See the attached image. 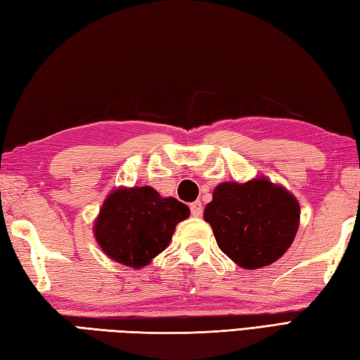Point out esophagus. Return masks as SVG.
I'll list each match as a JSON object with an SVG mask.
<instances>
[{
  "label": "esophagus",
  "instance_id": "34e87169",
  "mask_svg": "<svg viewBox=\"0 0 360 360\" xmlns=\"http://www.w3.org/2000/svg\"><path fill=\"white\" fill-rule=\"evenodd\" d=\"M189 208H191V214L195 216V218H199V216H200L202 212H203V207H202V202H200V200L193 202L191 205H189Z\"/></svg>",
  "mask_w": 360,
  "mask_h": 360
}]
</instances>
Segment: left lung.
I'll return each instance as SVG.
<instances>
[{
  "label": "left lung",
  "instance_id": "left-lung-1",
  "mask_svg": "<svg viewBox=\"0 0 360 360\" xmlns=\"http://www.w3.org/2000/svg\"><path fill=\"white\" fill-rule=\"evenodd\" d=\"M300 203L268 179L224 181L214 188L203 218L229 259L246 269L263 268L287 252L300 227Z\"/></svg>",
  "mask_w": 360,
  "mask_h": 360
}]
</instances>
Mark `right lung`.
<instances>
[{"label":"right lung","mask_w":360,"mask_h":360,"mask_svg":"<svg viewBox=\"0 0 360 360\" xmlns=\"http://www.w3.org/2000/svg\"><path fill=\"white\" fill-rule=\"evenodd\" d=\"M189 208L175 198H161L152 186L119 188L108 195L94 224L103 252L134 269L146 266L171 241Z\"/></svg>","instance_id":"obj_1"}]
</instances>
